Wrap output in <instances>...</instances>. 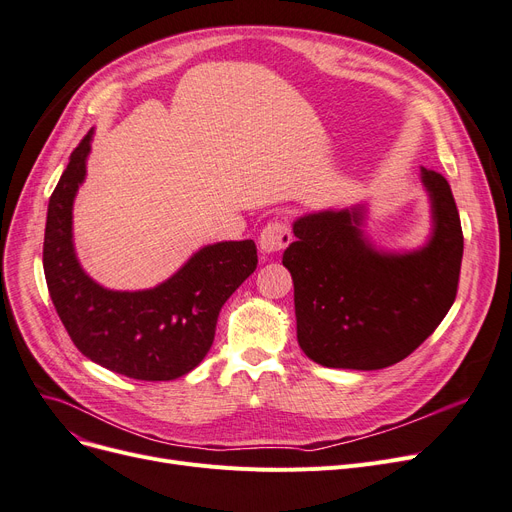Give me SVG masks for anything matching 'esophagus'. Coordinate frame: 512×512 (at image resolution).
Instances as JSON below:
<instances>
[{"label": "esophagus", "mask_w": 512, "mask_h": 512, "mask_svg": "<svg viewBox=\"0 0 512 512\" xmlns=\"http://www.w3.org/2000/svg\"><path fill=\"white\" fill-rule=\"evenodd\" d=\"M293 242V232L284 219H272L259 234V249L268 255L284 251Z\"/></svg>", "instance_id": "esophagus-1"}]
</instances>
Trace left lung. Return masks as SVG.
Listing matches in <instances>:
<instances>
[{
    "instance_id": "obj_1",
    "label": "left lung",
    "mask_w": 512,
    "mask_h": 512,
    "mask_svg": "<svg viewBox=\"0 0 512 512\" xmlns=\"http://www.w3.org/2000/svg\"><path fill=\"white\" fill-rule=\"evenodd\" d=\"M433 234L412 253L376 251L362 232L364 207L320 211L293 224L282 263L295 284L297 339L326 368L379 370L433 335L460 278L462 228L446 177L420 169Z\"/></svg>"
}]
</instances>
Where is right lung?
Segmentation results:
<instances>
[{
  "label": "right lung",
  "instance_id": "obj_1",
  "mask_svg": "<svg viewBox=\"0 0 512 512\" xmlns=\"http://www.w3.org/2000/svg\"><path fill=\"white\" fill-rule=\"evenodd\" d=\"M92 133L73 150L50 196L43 272L52 303L85 358L138 381L180 379L211 349L221 307L257 268V247L253 240L209 244L148 291H108L94 282L73 247V201Z\"/></svg>",
  "mask_w": 512,
  "mask_h": 512
}]
</instances>
